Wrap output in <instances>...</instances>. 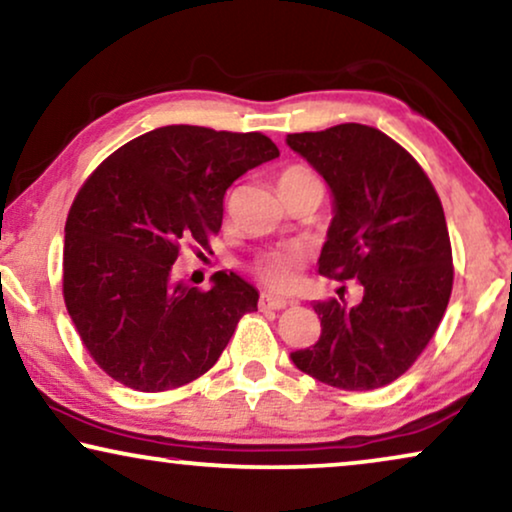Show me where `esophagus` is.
I'll use <instances>...</instances> for the list:
<instances>
[{
    "label": "esophagus",
    "mask_w": 512,
    "mask_h": 512,
    "mask_svg": "<svg viewBox=\"0 0 512 512\" xmlns=\"http://www.w3.org/2000/svg\"><path fill=\"white\" fill-rule=\"evenodd\" d=\"M286 305H291L289 300L286 298H279V296H272V293H268V291H263L261 293V300H258V307H261V310H284Z\"/></svg>",
    "instance_id": "obj_1"
}]
</instances>
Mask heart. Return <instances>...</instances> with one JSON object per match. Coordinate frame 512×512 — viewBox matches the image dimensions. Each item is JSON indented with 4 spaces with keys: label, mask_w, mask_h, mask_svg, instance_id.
Returning <instances> with one entry per match:
<instances>
[{
    "label": "heart",
    "mask_w": 512,
    "mask_h": 512,
    "mask_svg": "<svg viewBox=\"0 0 512 512\" xmlns=\"http://www.w3.org/2000/svg\"><path fill=\"white\" fill-rule=\"evenodd\" d=\"M277 186H279V193L286 195L291 191H298V188L324 186V184H321V179L310 170V167L291 165L279 174ZM305 261L307 256L303 247H298V244H279V247H272L256 256L254 272L265 286H270V289L289 291L291 286H296V282L300 279Z\"/></svg>",
    "instance_id": "heart-1"
}]
</instances>
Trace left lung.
Instances as JSON below:
<instances>
[{
  "label": "left lung",
  "instance_id": "1",
  "mask_svg": "<svg viewBox=\"0 0 512 512\" xmlns=\"http://www.w3.org/2000/svg\"><path fill=\"white\" fill-rule=\"evenodd\" d=\"M286 144L335 198L319 272L363 286L354 307L345 298L314 303L321 338L291 359L331 387H384L419 359L450 303L454 265L443 205L422 165L370 125L296 132Z\"/></svg>",
  "mask_w": 512,
  "mask_h": 512
}]
</instances>
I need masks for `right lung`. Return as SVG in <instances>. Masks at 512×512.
<instances>
[{"label":"right lung","instance_id":"obj_1","mask_svg":"<svg viewBox=\"0 0 512 512\" xmlns=\"http://www.w3.org/2000/svg\"><path fill=\"white\" fill-rule=\"evenodd\" d=\"M279 156L263 132L167 125L130 139L83 181L69 207L62 296L76 333L111 380L167 391L219 361L258 291L235 272L212 289L174 284L184 244L209 251L223 195Z\"/></svg>","mask_w":512,"mask_h":512}]
</instances>
